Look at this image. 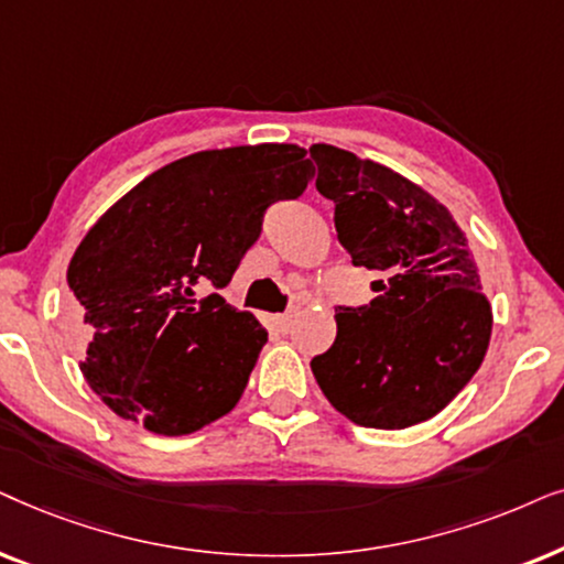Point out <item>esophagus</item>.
I'll list each match as a JSON object with an SVG mask.
<instances>
[{
    "mask_svg": "<svg viewBox=\"0 0 564 564\" xmlns=\"http://www.w3.org/2000/svg\"><path fill=\"white\" fill-rule=\"evenodd\" d=\"M299 314V306H289L286 312L281 314H273V327L278 329V333H289L291 325H294V317Z\"/></svg>",
    "mask_w": 564,
    "mask_h": 564,
    "instance_id": "1",
    "label": "esophagus"
}]
</instances>
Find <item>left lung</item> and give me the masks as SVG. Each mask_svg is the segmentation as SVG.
<instances>
[{
	"label": "left lung",
	"mask_w": 564,
	"mask_h": 564,
	"mask_svg": "<svg viewBox=\"0 0 564 564\" xmlns=\"http://www.w3.org/2000/svg\"><path fill=\"white\" fill-rule=\"evenodd\" d=\"M310 154L352 265L384 275L371 304L337 306V337L312 358L314 379L356 425L423 423L469 384L490 345L492 310L467 237L400 172L329 144Z\"/></svg>",
	"instance_id": "left-lung-1"
}]
</instances>
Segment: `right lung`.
Here are the masks:
<instances>
[{
    "instance_id": "right-lung-1",
    "label": "right lung",
    "mask_w": 564,
    "mask_h": 564,
    "mask_svg": "<svg viewBox=\"0 0 564 564\" xmlns=\"http://www.w3.org/2000/svg\"><path fill=\"white\" fill-rule=\"evenodd\" d=\"M314 175L306 149L258 144L164 164L105 212L66 270L87 384L123 420L160 435L214 423L242 397L265 327L224 289L275 200Z\"/></svg>"
}]
</instances>
